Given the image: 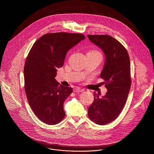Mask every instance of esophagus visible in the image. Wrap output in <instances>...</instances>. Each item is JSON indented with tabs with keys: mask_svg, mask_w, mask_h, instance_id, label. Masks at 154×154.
<instances>
[{
	"mask_svg": "<svg viewBox=\"0 0 154 154\" xmlns=\"http://www.w3.org/2000/svg\"><path fill=\"white\" fill-rule=\"evenodd\" d=\"M85 90L83 89H82V88H74V89H73V91L74 92H83V91H84Z\"/></svg>",
	"mask_w": 154,
	"mask_h": 154,
	"instance_id": "esophagus-1",
	"label": "esophagus"
}]
</instances>
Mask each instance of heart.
<instances>
[{
  "instance_id": "obj_1",
  "label": "heart",
  "mask_w": 154,
  "mask_h": 154,
  "mask_svg": "<svg viewBox=\"0 0 154 154\" xmlns=\"http://www.w3.org/2000/svg\"><path fill=\"white\" fill-rule=\"evenodd\" d=\"M89 53H94V54H100V53L98 52V51H96V50H92V51H91L90 52H89Z\"/></svg>"
}]
</instances>
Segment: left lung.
<instances>
[{
	"instance_id": "8db88e82",
	"label": "left lung",
	"mask_w": 154,
	"mask_h": 154,
	"mask_svg": "<svg viewBox=\"0 0 154 154\" xmlns=\"http://www.w3.org/2000/svg\"><path fill=\"white\" fill-rule=\"evenodd\" d=\"M89 39L105 54L106 62L100 74L108 89L100 98L94 92V100L88 108V117L95 123L105 125L116 120L123 110L131 86L130 59L125 46L109 35H88Z\"/></svg>"
}]
</instances>
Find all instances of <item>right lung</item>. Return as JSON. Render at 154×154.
I'll return each mask as SVG.
<instances>
[{
	"label": "right lung",
	"mask_w": 154,
	"mask_h": 154,
	"mask_svg": "<svg viewBox=\"0 0 154 154\" xmlns=\"http://www.w3.org/2000/svg\"><path fill=\"white\" fill-rule=\"evenodd\" d=\"M85 37L80 33H47L32 45L24 66L25 90L29 105L43 123L54 125L65 117L63 103L71 87L55 80L57 68L63 64L69 49Z\"/></svg>",
	"instance_id": "obj_1"
}]
</instances>
